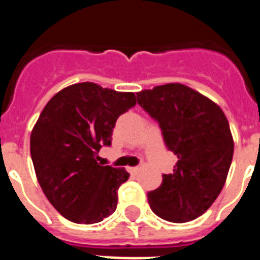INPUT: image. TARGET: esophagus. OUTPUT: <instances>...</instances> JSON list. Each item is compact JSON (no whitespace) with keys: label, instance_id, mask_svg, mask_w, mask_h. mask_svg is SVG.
<instances>
[{"label":"esophagus","instance_id":"obj_1","mask_svg":"<svg viewBox=\"0 0 260 260\" xmlns=\"http://www.w3.org/2000/svg\"><path fill=\"white\" fill-rule=\"evenodd\" d=\"M139 170H140V167H129V169H128V171H129L131 174H138Z\"/></svg>","mask_w":260,"mask_h":260}]
</instances>
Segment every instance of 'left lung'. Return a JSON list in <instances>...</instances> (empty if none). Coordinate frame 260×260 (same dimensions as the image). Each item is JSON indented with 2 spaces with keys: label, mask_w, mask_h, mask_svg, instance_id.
<instances>
[{
  "label": "left lung",
  "mask_w": 260,
  "mask_h": 260,
  "mask_svg": "<svg viewBox=\"0 0 260 260\" xmlns=\"http://www.w3.org/2000/svg\"><path fill=\"white\" fill-rule=\"evenodd\" d=\"M136 97L178 158L173 174H163L162 185L148 193L151 209L167 221H191L225 183L234 156L228 120L217 104L181 83L142 90Z\"/></svg>",
  "instance_id": "1"
}]
</instances>
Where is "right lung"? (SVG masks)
I'll list each match as a JSON object with an SVG mask.
<instances>
[{
    "label": "right lung",
    "mask_w": 260,
    "mask_h": 260,
    "mask_svg": "<svg viewBox=\"0 0 260 260\" xmlns=\"http://www.w3.org/2000/svg\"><path fill=\"white\" fill-rule=\"evenodd\" d=\"M136 105L134 93L82 82L51 98L30 134V156L42 190L63 217L94 224L117 206L124 169L101 166L98 151L112 144L117 118Z\"/></svg>",
    "instance_id": "add662e5"
}]
</instances>
